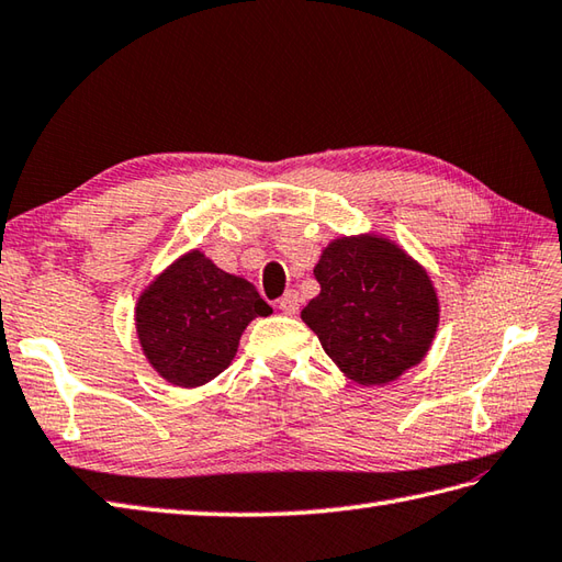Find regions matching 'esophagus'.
I'll use <instances>...</instances> for the list:
<instances>
[{
	"mask_svg": "<svg viewBox=\"0 0 562 562\" xmlns=\"http://www.w3.org/2000/svg\"><path fill=\"white\" fill-rule=\"evenodd\" d=\"M278 306L284 314H296V312H300V294H296L294 290L284 292L278 300Z\"/></svg>",
	"mask_w": 562,
	"mask_h": 562,
	"instance_id": "esophagus-1",
	"label": "esophagus"
}]
</instances>
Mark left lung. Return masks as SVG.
I'll use <instances>...</instances> for the list:
<instances>
[{"instance_id": "obj_1", "label": "left lung", "mask_w": 562, "mask_h": 562, "mask_svg": "<svg viewBox=\"0 0 562 562\" xmlns=\"http://www.w3.org/2000/svg\"><path fill=\"white\" fill-rule=\"evenodd\" d=\"M322 284L302 310L326 356L358 384H387L422 362L438 326V296L419 262L375 234L336 238L322 252Z\"/></svg>"}]
</instances>
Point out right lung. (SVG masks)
I'll list each match as a JSON object with an SVG mask.
<instances>
[{"instance_id": "obj_1", "label": "right lung", "mask_w": 562, "mask_h": 562, "mask_svg": "<svg viewBox=\"0 0 562 562\" xmlns=\"http://www.w3.org/2000/svg\"><path fill=\"white\" fill-rule=\"evenodd\" d=\"M268 314L270 304L248 280L190 250L138 296L136 331L160 378L200 387L228 368L252 318Z\"/></svg>"}]
</instances>
